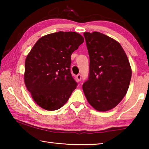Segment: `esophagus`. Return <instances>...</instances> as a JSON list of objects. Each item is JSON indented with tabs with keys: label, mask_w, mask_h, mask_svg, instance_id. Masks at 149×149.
<instances>
[{
	"label": "esophagus",
	"mask_w": 149,
	"mask_h": 149,
	"mask_svg": "<svg viewBox=\"0 0 149 149\" xmlns=\"http://www.w3.org/2000/svg\"><path fill=\"white\" fill-rule=\"evenodd\" d=\"M76 78L77 79V81H80L81 79V74H77L76 75Z\"/></svg>",
	"instance_id": "esophagus-1"
}]
</instances>
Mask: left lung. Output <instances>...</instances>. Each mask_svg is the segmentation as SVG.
Here are the masks:
<instances>
[{
	"label": "left lung",
	"instance_id": "8db88e82",
	"mask_svg": "<svg viewBox=\"0 0 149 149\" xmlns=\"http://www.w3.org/2000/svg\"><path fill=\"white\" fill-rule=\"evenodd\" d=\"M89 55V75L83 85L87 101L100 112L119 104L127 93L132 68L119 42L101 33L85 32Z\"/></svg>",
	"mask_w": 149,
	"mask_h": 149
}]
</instances>
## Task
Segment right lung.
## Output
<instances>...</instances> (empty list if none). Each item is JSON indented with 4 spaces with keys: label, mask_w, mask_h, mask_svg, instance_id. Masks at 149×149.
<instances>
[{
    "label": "right lung",
    "mask_w": 149,
    "mask_h": 149,
    "mask_svg": "<svg viewBox=\"0 0 149 149\" xmlns=\"http://www.w3.org/2000/svg\"><path fill=\"white\" fill-rule=\"evenodd\" d=\"M84 38L59 31L40 38L25 62L24 81L32 99L47 110H56L69 99L77 84L70 72L71 55Z\"/></svg>",
    "instance_id": "obj_1"
}]
</instances>
